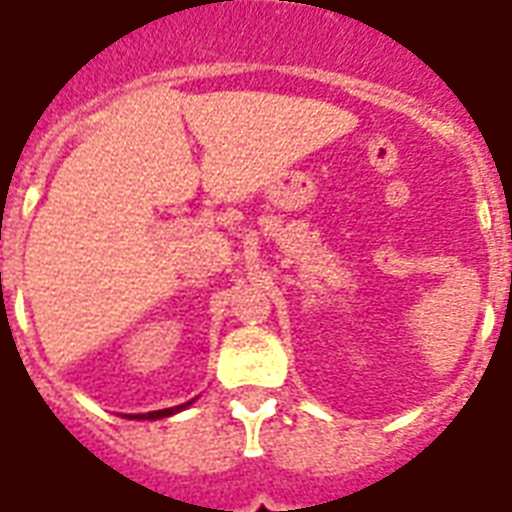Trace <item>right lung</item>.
I'll list each match as a JSON object with an SVG mask.
<instances>
[{"instance_id": "add662e5", "label": "right lung", "mask_w": 512, "mask_h": 512, "mask_svg": "<svg viewBox=\"0 0 512 512\" xmlns=\"http://www.w3.org/2000/svg\"><path fill=\"white\" fill-rule=\"evenodd\" d=\"M193 401H188V404L182 406H171V409H158V412H147V414H125V417H130V420H160V417H171V414L182 412L185 406H190Z\"/></svg>"}]
</instances>
